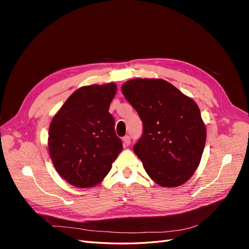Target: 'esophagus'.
<instances>
[{
    "mask_svg": "<svg viewBox=\"0 0 249 249\" xmlns=\"http://www.w3.org/2000/svg\"><path fill=\"white\" fill-rule=\"evenodd\" d=\"M123 141H124V144L125 145V146H129L130 144H131V137L130 136H124V138H123Z\"/></svg>",
    "mask_w": 249,
    "mask_h": 249,
    "instance_id": "1",
    "label": "esophagus"
}]
</instances>
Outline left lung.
<instances>
[{
  "label": "left lung",
  "instance_id": "8db88e82",
  "mask_svg": "<svg viewBox=\"0 0 249 249\" xmlns=\"http://www.w3.org/2000/svg\"><path fill=\"white\" fill-rule=\"evenodd\" d=\"M122 91L143 124L133 149L147 175L163 187L183 185L197 169L207 132L192 99L162 79H134Z\"/></svg>",
  "mask_w": 249,
  "mask_h": 249
}]
</instances>
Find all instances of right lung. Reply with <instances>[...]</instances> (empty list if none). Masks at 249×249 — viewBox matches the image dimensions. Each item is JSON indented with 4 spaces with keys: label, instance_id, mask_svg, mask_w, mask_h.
Segmentation results:
<instances>
[{
    "label": "right lung",
    "instance_id": "obj_1",
    "mask_svg": "<svg viewBox=\"0 0 249 249\" xmlns=\"http://www.w3.org/2000/svg\"><path fill=\"white\" fill-rule=\"evenodd\" d=\"M116 85H89L76 90L52 119L49 150L65 180L78 188L101 183L108 175L123 142L109 113Z\"/></svg>",
    "mask_w": 249,
    "mask_h": 249
}]
</instances>
